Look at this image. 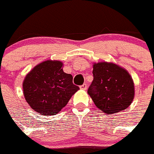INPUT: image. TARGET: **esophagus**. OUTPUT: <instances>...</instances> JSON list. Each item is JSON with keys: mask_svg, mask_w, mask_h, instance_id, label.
<instances>
[{"mask_svg": "<svg viewBox=\"0 0 154 154\" xmlns=\"http://www.w3.org/2000/svg\"><path fill=\"white\" fill-rule=\"evenodd\" d=\"M81 88L83 89V90H87L88 85H86V84H84L83 85H81Z\"/></svg>", "mask_w": 154, "mask_h": 154, "instance_id": "esophagus-1", "label": "esophagus"}]
</instances>
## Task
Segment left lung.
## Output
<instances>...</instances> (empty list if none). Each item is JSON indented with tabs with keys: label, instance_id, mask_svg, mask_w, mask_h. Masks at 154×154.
I'll return each mask as SVG.
<instances>
[{
	"label": "left lung",
	"instance_id": "8db88e82",
	"mask_svg": "<svg viewBox=\"0 0 154 154\" xmlns=\"http://www.w3.org/2000/svg\"><path fill=\"white\" fill-rule=\"evenodd\" d=\"M93 79L88 93L106 115L127 109L135 97V85L128 70L113 63L93 64Z\"/></svg>",
	"mask_w": 154,
	"mask_h": 154
}]
</instances>
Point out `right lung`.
I'll use <instances>...</instances> for the list:
<instances>
[{"instance_id": "add662e5", "label": "right lung", "mask_w": 154, "mask_h": 154, "mask_svg": "<svg viewBox=\"0 0 154 154\" xmlns=\"http://www.w3.org/2000/svg\"><path fill=\"white\" fill-rule=\"evenodd\" d=\"M59 60H46L37 64L26 75L23 95L29 106L45 116L57 114L65 107L79 87L73 77L63 69Z\"/></svg>"}]
</instances>
